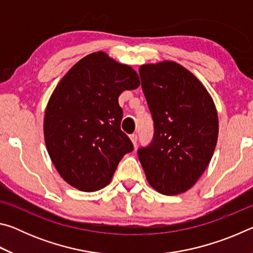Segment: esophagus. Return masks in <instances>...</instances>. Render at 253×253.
<instances>
[{"mask_svg": "<svg viewBox=\"0 0 253 253\" xmlns=\"http://www.w3.org/2000/svg\"><path fill=\"white\" fill-rule=\"evenodd\" d=\"M129 137H130V140L132 142V144H134L136 146L137 140H138V136H137V134H131Z\"/></svg>", "mask_w": 253, "mask_h": 253, "instance_id": "1", "label": "esophagus"}]
</instances>
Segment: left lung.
Instances as JSON below:
<instances>
[{
	"instance_id": "left-lung-1",
	"label": "left lung",
	"mask_w": 253,
	"mask_h": 253,
	"mask_svg": "<svg viewBox=\"0 0 253 253\" xmlns=\"http://www.w3.org/2000/svg\"><path fill=\"white\" fill-rule=\"evenodd\" d=\"M154 122L151 144L138 158L151 186L176 195L196 183L213 156L219 134L215 106L196 77L174 61L139 68Z\"/></svg>"
}]
</instances>
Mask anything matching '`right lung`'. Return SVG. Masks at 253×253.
<instances>
[{
    "mask_svg": "<svg viewBox=\"0 0 253 253\" xmlns=\"http://www.w3.org/2000/svg\"><path fill=\"white\" fill-rule=\"evenodd\" d=\"M138 85L131 67L99 51L77 62L55 87L45 109L44 140L54 168L71 186L84 192L105 187L134 149L121 129L118 97Z\"/></svg>",
    "mask_w": 253,
    "mask_h": 253,
    "instance_id": "obj_1",
    "label": "right lung"
}]
</instances>
